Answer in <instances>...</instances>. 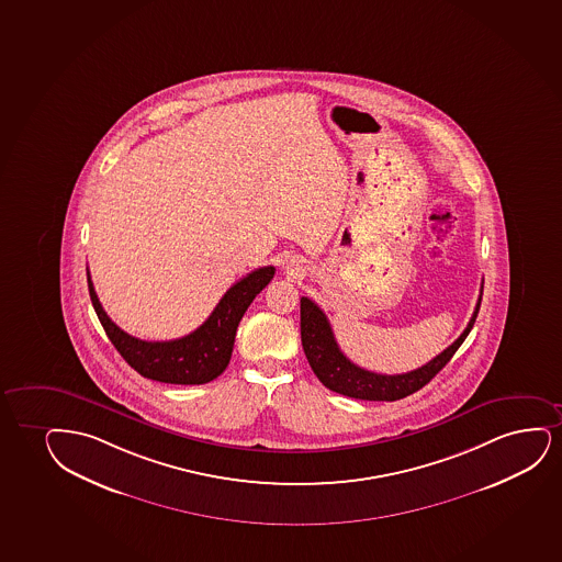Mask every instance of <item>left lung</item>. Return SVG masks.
I'll return each instance as SVG.
<instances>
[{
    "label": "left lung",
    "mask_w": 562,
    "mask_h": 562,
    "mask_svg": "<svg viewBox=\"0 0 562 562\" xmlns=\"http://www.w3.org/2000/svg\"><path fill=\"white\" fill-rule=\"evenodd\" d=\"M479 307H481V296L460 338L452 346H448L442 353L426 362L424 367L405 374H376L349 361L336 344L335 333L328 323L327 315L306 296L300 300V335H302V346H304L307 362L325 387L346 397L362 398V401H397V398L413 395L414 391L422 390L452 359L475 325Z\"/></svg>",
    "instance_id": "1"
}]
</instances>
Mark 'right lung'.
Wrapping results in <instances>:
<instances>
[{
    "instance_id": "obj_1",
    "label": "right lung",
    "mask_w": 562,
    "mask_h": 562,
    "mask_svg": "<svg viewBox=\"0 0 562 562\" xmlns=\"http://www.w3.org/2000/svg\"><path fill=\"white\" fill-rule=\"evenodd\" d=\"M273 276V266L250 271L227 289L226 294L200 328L178 340L169 341L140 340L121 330L102 310L89 273L87 283L100 325L106 330L108 338L120 351L121 357L140 376L165 384L200 385L221 376L226 370L234 351L235 333L239 327V321L250 306V302L256 299V294L270 283Z\"/></svg>"
}]
</instances>
